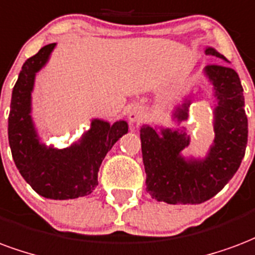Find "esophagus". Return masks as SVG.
<instances>
[{
	"mask_svg": "<svg viewBox=\"0 0 255 255\" xmlns=\"http://www.w3.org/2000/svg\"><path fill=\"white\" fill-rule=\"evenodd\" d=\"M144 119V111H143L142 107H132V108L129 109V112H128V120L131 124H137V123H140Z\"/></svg>",
	"mask_w": 255,
	"mask_h": 255,
	"instance_id": "esophagus-1",
	"label": "esophagus"
}]
</instances>
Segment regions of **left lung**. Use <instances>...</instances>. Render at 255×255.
Segmentation results:
<instances>
[{
	"instance_id": "1",
	"label": "left lung",
	"mask_w": 255,
	"mask_h": 255,
	"mask_svg": "<svg viewBox=\"0 0 255 255\" xmlns=\"http://www.w3.org/2000/svg\"><path fill=\"white\" fill-rule=\"evenodd\" d=\"M204 51L227 62L214 47ZM203 73L212 88L215 132L204 155L186 151L190 136L185 127H140L146 189L167 204H200L212 199L237 173L246 151L248 118L239 75L226 65L207 66ZM190 105L188 96L173 109L177 126L188 120Z\"/></svg>"
}]
</instances>
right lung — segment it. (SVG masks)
<instances>
[{"label":"right lung","mask_w":255,"mask_h":255,"mask_svg":"<svg viewBox=\"0 0 255 255\" xmlns=\"http://www.w3.org/2000/svg\"><path fill=\"white\" fill-rule=\"evenodd\" d=\"M55 47L56 43L47 44L22 65L12 92L7 136L13 161L32 189L46 199L69 200L93 192L101 162L128 132V123L92 119L89 129L70 147L41 142L32 119V92L37 73L46 67Z\"/></svg>","instance_id":"1"}]
</instances>
